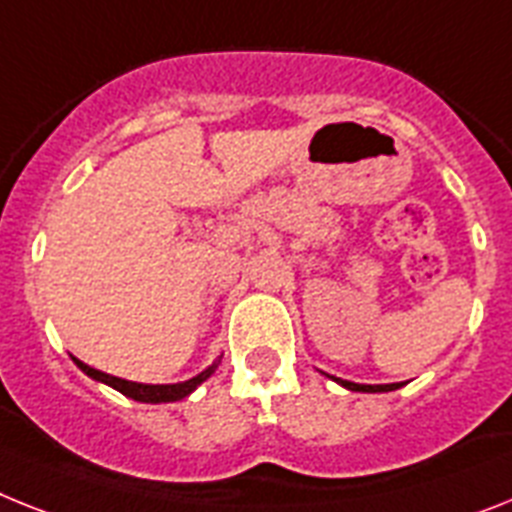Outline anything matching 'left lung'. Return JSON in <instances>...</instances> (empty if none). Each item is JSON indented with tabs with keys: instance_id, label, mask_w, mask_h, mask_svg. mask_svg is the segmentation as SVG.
Segmentation results:
<instances>
[{
	"instance_id": "left-lung-1",
	"label": "left lung",
	"mask_w": 512,
	"mask_h": 512,
	"mask_svg": "<svg viewBox=\"0 0 512 512\" xmlns=\"http://www.w3.org/2000/svg\"><path fill=\"white\" fill-rule=\"evenodd\" d=\"M332 379L353 392H390V390H398L400 387V384H356V382H348V379H337V377H332Z\"/></svg>"
}]
</instances>
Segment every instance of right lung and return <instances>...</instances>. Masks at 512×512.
<instances>
[{
    "instance_id": "obj_1",
    "label": "right lung",
    "mask_w": 512,
    "mask_h": 512,
    "mask_svg": "<svg viewBox=\"0 0 512 512\" xmlns=\"http://www.w3.org/2000/svg\"><path fill=\"white\" fill-rule=\"evenodd\" d=\"M75 366H78L83 374H88L91 379H96V382H104L109 384V387H114L117 392H122L125 398H133L138 400V403H175V400H183L188 398L190 392L196 390L198 384L206 382V379L214 374V369H217V363H211L209 369L201 371L198 377L188 379V382H177V384H141V382H128V379H120V377H112V374H104V371L94 369V366H88V363L78 361V358L73 356Z\"/></svg>"
}]
</instances>
